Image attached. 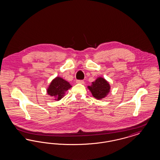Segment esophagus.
Returning <instances> with one entry per match:
<instances>
[{
    "label": "esophagus",
    "instance_id": "esophagus-1",
    "mask_svg": "<svg viewBox=\"0 0 160 160\" xmlns=\"http://www.w3.org/2000/svg\"><path fill=\"white\" fill-rule=\"evenodd\" d=\"M76 83H77L84 84V81L83 80H77Z\"/></svg>",
    "mask_w": 160,
    "mask_h": 160
}]
</instances>
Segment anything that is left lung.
<instances>
[{
	"label": "left lung",
	"instance_id": "obj_1",
	"mask_svg": "<svg viewBox=\"0 0 160 160\" xmlns=\"http://www.w3.org/2000/svg\"><path fill=\"white\" fill-rule=\"evenodd\" d=\"M92 96L96 99H101L106 97L110 91V85L106 80L102 77H98L95 81L88 86Z\"/></svg>",
	"mask_w": 160,
	"mask_h": 160
}]
</instances>
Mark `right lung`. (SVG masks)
<instances>
[{"label": "right lung", "instance_id": "add662e5", "mask_svg": "<svg viewBox=\"0 0 160 160\" xmlns=\"http://www.w3.org/2000/svg\"><path fill=\"white\" fill-rule=\"evenodd\" d=\"M71 87L72 86L67 81L62 77H56L49 84L47 93L54 98V100L59 101L64 97L65 92Z\"/></svg>", "mask_w": 160, "mask_h": 160}]
</instances>
